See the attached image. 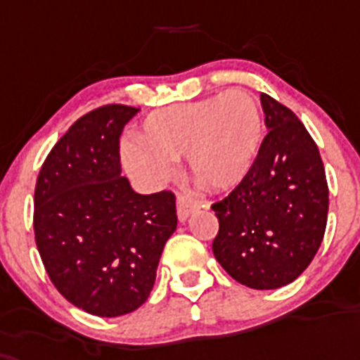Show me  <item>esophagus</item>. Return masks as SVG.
<instances>
[{
    "instance_id": "obj_1",
    "label": "esophagus",
    "mask_w": 360,
    "mask_h": 360,
    "mask_svg": "<svg viewBox=\"0 0 360 360\" xmlns=\"http://www.w3.org/2000/svg\"><path fill=\"white\" fill-rule=\"evenodd\" d=\"M199 210V203L188 199L186 195H177V217L181 223H185L190 216Z\"/></svg>"
}]
</instances>
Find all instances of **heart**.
<instances>
[{
    "label": "heart",
    "mask_w": 360,
    "mask_h": 360,
    "mask_svg": "<svg viewBox=\"0 0 360 360\" xmlns=\"http://www.w3.org/2000/svg\"><path fill=\"white\" fill-rule=\"evenodd\" d=\"M137 141L124 144L122 161L144 185H165L175 175V161L186 157L198 183L223 192L240 185L255 165L262 115L250 93L231 89L153 111L137 131Z\"/></svg>",
    "instance_id": "b5f03b06"
}]
</instances>
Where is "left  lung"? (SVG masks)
I'll use <instances>...</instances> for the list:
<instances>
[{
	"label": "left lung",
	"instance_id": "8db88e82",
	"mask_svg": "<svg viewBox=\"0 0 360 360\" xmlns=\"http://www.w3.org/2000/svg\"><path fill=\"white\" fill-rule=\"evenodd\" d=\"M259 101L269 134L245 179L212 205L219 219L212 250L236 282L265 291L297 280L315 258L329 192L306 126L265 93Z\"/></svg>",
	"mask_w": 360,
	"mask_h": 360
}]
</instances>
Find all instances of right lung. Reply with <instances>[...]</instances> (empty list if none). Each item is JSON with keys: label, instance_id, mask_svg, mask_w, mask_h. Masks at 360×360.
Here are the masks:
<instances>
[{"label": "right lung", "instance_id": "right-lung-1", "mask_svg": "<svg viewBox=\"0 0 360 360\" xmlns=\"http://www.w3.org/2000/svg\"><path fill=\"white\" fill-rule=\"evenodd\" d=\"M139 113L111 104L84 115L54 144L34 190V236L51 282L96 316L148 300L162 249L177 229L172 192L137 194L120 177L119 139Z\"/></svg>", "mask_w": 360, "mask_h": 360}]
</instances>
